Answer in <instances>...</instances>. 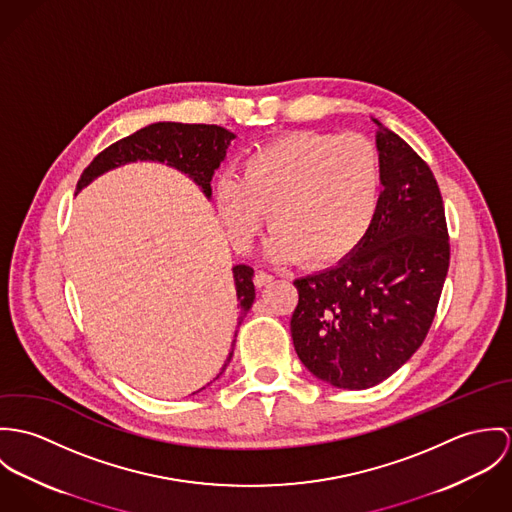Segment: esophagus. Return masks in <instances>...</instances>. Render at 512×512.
<instances>
[{"mask_svg": "<svg viewBox=\"0 0 512 512\" xmlns=\"http://www.w3.org/2000/svg\"><path fill=\"white\" fill-rule=\"evenodd\" d=\"M273 281V275H269V273H265V271H257L255 273V277H253V283L255 286H265V284H269Z\"/></svg>", "mask_w": 512, "mask_h": 512, "instance_id": "obj_1", "label": "esophagus"}]
</instances>
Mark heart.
I'll return each instance as SVG.
<instances>
[{
  "instance_id": "1",
  "label": "heart",
  "mask_w": 512,
  "mask_h": 512,
  "mask_svg": "<svg viewBox=\"0 0 512 512\" xmlns=\"http://www.w3.org/2000/svg\"><path fill=\"white\" fill-rule=\"evenodd\" d=\"M375 145L357 133L296 131L247 155L237 178L216 184L218 216L249 247L269 212L271 255L308 267L338 263L369 233L381 202Z\"/></svg>"
}]
</instances>
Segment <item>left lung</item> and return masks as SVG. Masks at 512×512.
I'll use <instances>...</instances> for the list:
<instances>
[{"label":"left lung","instance_id":"8db88e82","mask_svg":"<svg viewBox=\"0 0 512 512\" xmlns=\"http://www.w3.org/2000/svg\"><path fill=\"white\" fill-rule=\"evenodd\" d=\"M377 123L383 192L365 239L334 269L294 281V349L318 379L379 385L422 345L450 267L438 182L397 133Z\"/></svg>","mask_w":512,"mask_h":512}]
</instances>
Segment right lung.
Returning <instances> with one entry per match:
<instances>
[{"instance_id":"1","label":"right lung","mask_w":512,"mask_h":512,"mask_svg":"<svg viewBox=\"0 0 512 512\" xmlns=\"http://www.w3.org/2000/svg\"><path fill=\"white\" fill-rule=\"evenodd\" d=\"M231 139H235V135L220 125L174 123V121H161V123L147 125L129 137L115 141L114 145H110L108 149H104L82 172L76 184V192L88 186L96 176L112 171L115 167H121L125 163L157 161V163H167L174 169L188 174L210 198L212 176L224 161ZM231 271H233L235 294L239 302L237 320L241 324L255 300L253 269L249 265H235ZM231 355H233V347L229 351L220 375L226 371Z\"/></svg>"}]
</instances>
